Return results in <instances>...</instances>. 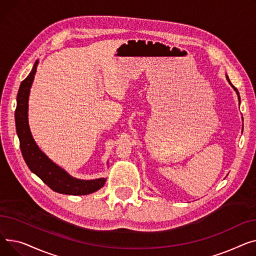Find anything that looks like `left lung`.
<instances>
[{
    "mask_svg": "<svg viewBox=\"0 0 256 256\" xmlns=\"http://www.w3.org/2000/svg\"><path fill=\"white\" fill-rule=\"evenodd\" d=\"M225 76H226V80H228V84L232 86V88L234 90L236 91V95H238V100H240V94H238V90H236V88H234L232 84V82H230V78H228V74H225Z\"/></svg>",
    "mask_w": 256,
    "mask_h": 256,
    "instance_id": "obj_1",
    "label": "left lung"
}]
</instances>
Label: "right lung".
Returning a JSON list of instances; mask_svg holds the SVG:
<instances>
[{"label": "right lung", "instance_id": "obj_1", "mask_svg": "<svg viewBox=\"0 0 256 256\" xmlns=\"http://www.w3.org/2000/svg\"><path fill=\"white\" fill-rule=\"evenodd\" d=\"M39 61L35 62L32 71L22 82L15 110V125L20 138L22 157L30 170L39 176L42 181L54 191L68 195H86L93 193L105 184L106 178H99L95 180H80L70 176L65 170L60 168L52 160L45 155L37 146L30 130L28 110V96Z\"/></svg>", "mask_w": 256, "mask_h": 256}]
</instances>
